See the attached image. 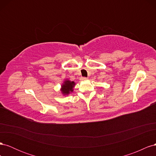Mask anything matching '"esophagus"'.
Masks as SVG:
<instances>
[{
    "instance_id": "1",
    "label": "esophagus",
    "mask_w": 156,
    "mask_h": 156,
    "mask_svg": "<svg viewBox=\"0 0 156 156\" xmlns=\"http://www.w3.org/2000/svg\"><path fill=\"white\" fill-rule=\"evenodd\" d=\"M87 79H88L87 77H81V81H86V80H87Z\"/></svg>"
}]
</instances>
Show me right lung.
<instances>
[{
    "mask_svg": "<svg viewBox=\"0 0 156 156\" xmlns=\"http://www.w3.org/2000/svg\"><path fill=\"white\" fill-rule=\"evenodd\" d=\"M75 85L74 81H71L68 79H66L61 86L60 91L64 96H68V94L73 91V88Z\"/></svg>",
    "mask_w": 156,
    "mask_h": 156,
    "instance_id": "1",
    "label": "right lung"
}]
</instances>
